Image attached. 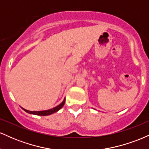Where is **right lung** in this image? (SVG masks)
Returning a JSON list of instances; mask_svg holds the SVG:
<instances>
[{
	"label": "right lung",
	"instance_id": "right-lung-1",
	"mask_svg": "<svg viewBox=\"0 0 149 149\" xmlns=\"http://www.w3.org/2000/svg\"><path fill=\"white\" fill-rule=\"evenodd\" d=\"M65 104V99L61 103L59 104V105H58L57 107L53 108L52 109H49V110H46V111H28V110H26L24 109H24V110L26 112L29 113L30 114H34V115H37V116H48V115H50V114H52L58 111L59 110V109H61V107H63V106Z\"/></svg>",
	"mask_w": 149,
	"mask_h": 149
}]
</instances>
